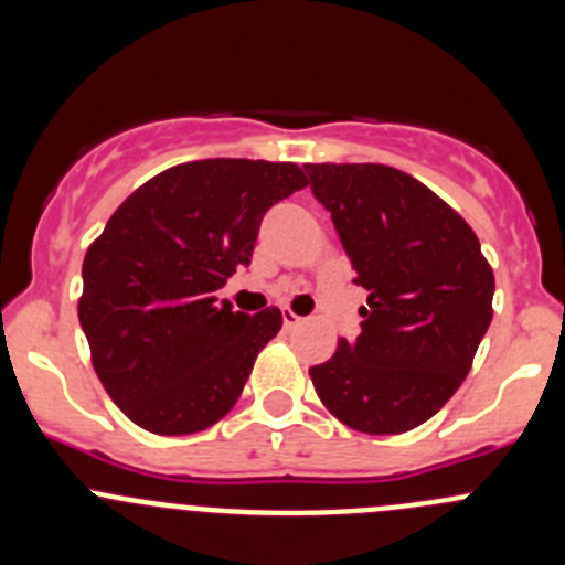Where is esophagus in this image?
<instances>
[{
  "instance_id": "1",
  "label": "esophagus",
  "mask_w": 565,
  "mask_h": 565,
  "mask_svg": "<svg viewBox=\"0 0 565 565\" xmlns=\"http://www.w3.org/2000/svg\"><path fill=\"white\" fill-rule=\"evenodd\" d=\"M284 328L287 330H295V328H300V324H303V317H298L295 315V311H289V309H284Z\"/></svg>"
}]
</instances>
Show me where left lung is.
Wrapping results in <instances>:
<instances>
[{
	"instance_id": "left-lung-1",
	"label": "left lung",
	"mask_w": 565,
	"mask_h": 565,
	"mask_svg": "<svg viewBox=\"0 0 565 565\" xmlns=\"http://www.w3.org/2000/svg\"><path fill=\"white\" fill-rule=\"evenodd\" d=\"M369 292L361 333L311 366L350 429L402 435L457 393L492 322L494 273L476 232L435 191L383 163H306Z\"/></svg>"
}]
</instances>
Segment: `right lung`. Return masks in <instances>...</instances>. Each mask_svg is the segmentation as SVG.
<instances>
[{
  "mask_svg": "<svg viewBox=\"0 0 565 565\" xmlns=\"http://www.w3.org/2000/svg\"><path fill=\"white\" fill-rule=\"evenodd\" d=\"M306 188L295 163L207 158L136 188L84 256L78 322L108 396L152 435H193L241 398L281 311L215 289L248 265L267 210Z\"/></svg>",
  "mask_w": 565,
  "mask_h": 565,
  "instance_id": "obj_1",
  "label": "right lung"
}]
</instances>
